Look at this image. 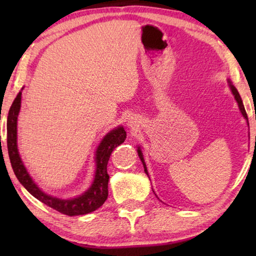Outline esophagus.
Here are the masks:
<instances>
[{
	"label": "esophagus",
	"mask_w": 256,
	"mask_h": 256,
	"mask_svg": "<svg viewBox=\"0 0 256 256\" xmlns=\"http://www.w3.org/2000/svg\"><path fill=\"white\" fill-rule=\"evenodd\" d=\"M128 125L130 128H134L138 125V122H136V118H128Z\"/></svg>",
	"instance_id": "1"
}]
</instances>
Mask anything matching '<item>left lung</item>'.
<instances>
[{
  "mask_svg": "<svg viewBox=\"0 0 256 256\" xmlns=\"http://www.w3.org/2000/svg\"><path fill=\"white\" fill-rule=\"evenodd\" d=\"M228 82H229V86H230V90H232V94H234V97H235L236 102H237V104H238V107H240V112L242 114V116H244V118H246V120H248V114H246V110H245V108H244V105H242V98H240V94H238L237 89L235 88V86H234L232 84V82H230V81H228ZM138 157H140L142 164H144L146 174L148 175V170H146V162H144V154H142V151H141L140 148H138ZM148 176H149V175H148Z\"/></svg>",
  "mask_w": 256,
  "mask_h": 256,
  "instance_id": "obj_1",
  "label": "left lung"
}]
</instances>
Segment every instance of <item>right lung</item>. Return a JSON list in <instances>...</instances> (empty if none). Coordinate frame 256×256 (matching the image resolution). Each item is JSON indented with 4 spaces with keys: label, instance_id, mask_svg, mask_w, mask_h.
<instances>
[{
    "label": "right lung",
    "instance_id": "obj_1",
    "mask_svg": "<svg viewBox=\"0 0 256 256\" xmlns=\"http://www.w3.org/2000/svg\"><path fill=\"white\" fill-rule=\"evenodd\" d=\"M20 107L21 92L16 94L10 107V110H8L6 120V142L12 170H14L16 178L24 185V188L44 204L60 212V214L70 216L90 214V212L100 208L108 196V180H110V175L107 172L108 160H110L112 150L118 146L122 144L126 138V132H125L123 126L112 130L110 133L106 134L100 144L98 146L96 157H94L96 172H94V178L92 186L80 196L63 200V198L52 196L42 192L34 184V182L24 166L18 151V146H16V120H18Z\"/></svg>",
    "mask_w": 256,
    "mask_h": 256
}]
</instances>
